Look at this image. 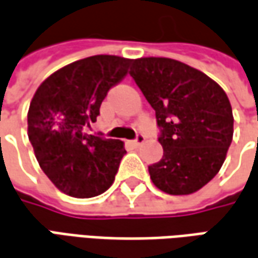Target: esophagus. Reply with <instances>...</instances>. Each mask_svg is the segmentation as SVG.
<instances>
[{
	"instance_id": "esophagus-1",
	"label": "esophagus",
	"mask_w": 258,
	"mask_h": 258,
	"mask_svg": "<svg viewBox=\"0 0 258 258\" xmlns=\"http://www.w3.org/2000/svg\"><path fill=\"white\" fill-rule=\"evenodd\" d=\"M145 140H146V138H145L143 135H138V136H136V139L133 140V145H135V146H140V145H143V143H145Z\"/></svg>"
}]
</instances>
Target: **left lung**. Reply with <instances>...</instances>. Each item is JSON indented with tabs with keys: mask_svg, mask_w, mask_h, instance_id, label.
I'll list each match as a JSON object with an SVG mask.
<instances>
[{
	"mask_svg": "<svg viewBox=\"0 0 258 258\" xmlns=\"http://www.w3.org/2000/svg\"><path fill=\"white\" fill-rule=\"evenodd\" d=\"M129 74L156 111L163 159L149 166L170 195L197 192L219 173L233 139L226 92L207 74L167 57L132 60Z\"/></svg>",
	"mask_w": 258,
	"mask_h": 258,
	"instance_id": "8db88e82",
	"label": "left lung"
}]
</instances>
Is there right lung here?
Instances as JSON below:
<instances>
[{"label": "right lung", "mask_w": 258, "mask_h": 258, "mask_svg": "<svg viewBox=\"0 0 258 258\" xmlns=\"http://www.w3.org/2000/svg\"><path fill=\"white\" fill-rule=\"evenodd\" d=\"M131 58L97 54L64 66L44 80L28 111V136L37 163L66 195L92 198L113 184L123 142L88 135L109 88Z\"/></svg>", "instance_id": "add662e5"}]
</instances>
